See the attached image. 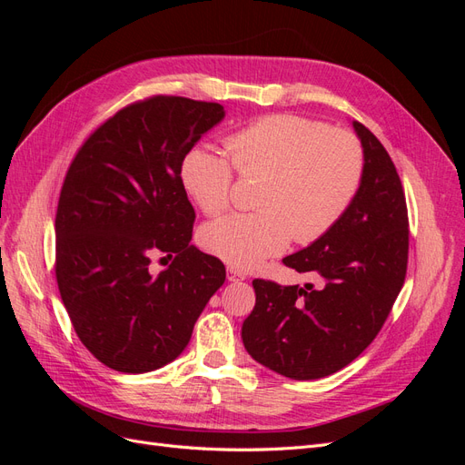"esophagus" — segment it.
<instances>
[{
    "label": "esophagus",
    "instance_id": "esophagus-1",
    "mask_svg": "<svg viewBox=\"0 0 465 465\" xmlns=\"http://www.w3.org/2000/svg\"><path fill=\"white\" fill-rule=\"evenodd\" d=\"M227 279L229 281H242V279H246V273H242L241 270H236V267H232V265H229L227 267Z\"/></svg>",
    "mask_w": 465,
    "mask_h": 465
}]
</instances>
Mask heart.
I'll return each instance as SVG.
<instances>
[{
	"label": "heart",
	"instance_id": "heart-1",
	"mask_svg": "<svg viewBox=\"0 0 465 465\" xmlns=\"http://www.w3.org/2000/svg\"><path fill=\"white\" fill-rule=\"evenodd\" d=\"M229 157L193 147L182 163L188 193L207 215L231 205L234 171L263 174L252 213H231L205 224L202 246L241 270L281 254L291 238L318 241L347 213L364 176V149L345 130L297 114H270L224 139Z\"/></svg>",
	"mask_w": 465,
	"mask_h": 465
}]
</instances>
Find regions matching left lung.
<instances>
[{
    "label": "left lung",
    "mask_w": 465,
    "mask_h": 465,
    "mask_svg": "<svg viewBox=\"0 0 465 465\" xmlns=\"http://www.w3.org/2000/svg\"><path fill=\"white\" fill-rule=\"evenodd\" d=\"M364 149L355 202L326 234L283 263L314 283L254 279L256 306L242 323L248 353L294 380L341 371L367 349L407 273L410 217L396 164L378 137L353 122Z\"/></svg>",
    "instance_id": "left-lung-1"
}]
</instances>
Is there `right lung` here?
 <instances>
[{"label":"right lung","instance_id":"add662e5","mask_svg":"<svg viewBox=\"0 0 465 465\" xmlns=\"http://www.w3.org/2000/svg\"><path fill=\"white\" fill-rule=\"evenodd\" d=\"M217 103L153 94L118 110L69 164L55 211V281L72 326L108 369L139 374L186 349L224 283L219 258L192 241L182 163L219 124ZM172 260L163 272L154 259Z\"/></svg>","mask_w":465,"mask_h":465}]
</instances>
